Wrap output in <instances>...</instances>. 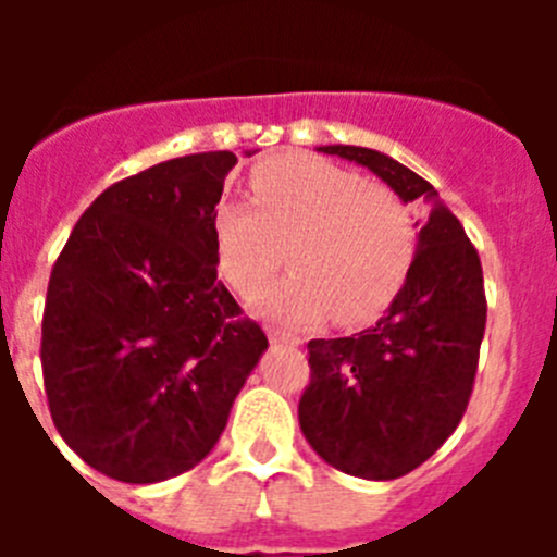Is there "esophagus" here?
I'll list each match as a JSON object with an SVG mask.
<instances>
[{
    "label": "esophagus",
    "mask_w": 557,
    "mask_h": 557,
    "mask_svg": "<svg viewBox=\"0 0 557 557\" xmlns=\"http://www.w3.org/2000/svg\"><path fill=\"white\" fill-rule=\"evenodd\" d=\"M268 337L270 343H287V346H301L304 339L298 334H289L284 329H268Z\"/></svg>",
    "instance_id": "1"
}]
</instances>
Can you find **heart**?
I'll use <instances>...</instances> for the list:
<instances>
[{
  "mask_svg": "<svg viewBox=\"0 0 557 557\" xmlns=\"http://www.w3.org/2000/svg\"><path fill=\"white\" fill-rule=\"evenodd\" d=\"M250 203H223L211 220L223 282L243 298L278 273H295L262 298L284 323L366 326L405 287L418 234L407 203L387 186L307 152H284L250 170Z\"/></svg>",
  "mask_w": 557,
  "mask_h": 557,
  "instance_id": "obj_1",
  "label": "heart"
}]
</instances>
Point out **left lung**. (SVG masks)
I'll list each match as a JSON object with an SVG mask.
<instances>
[{
    "label": "left lung",
    "instance_id": "1",
    "mask_svg": "<svg viewBox=\"0 0 557 557\" xmlns=\"http://www.w3.org/2000/svg\"><path fill=\"white\" fill-rule=\"evenodd\" d=\"M321 152L368 166L405 203L426 209L396 301L373 329L309 339V385L298 401L301 432L329 466L396 480L430 460L469 407L488 314L482 264L430 181L368 147Z\"/></svg>",
    "mask_w": 557,
    "mask_h": 557
}]
</instances>
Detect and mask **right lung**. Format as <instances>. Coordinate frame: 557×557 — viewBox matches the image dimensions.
I'll use <instances>...</instances> for the list:
<instances>
[{
  "instance_id": "1",
  "label": "right lung",
  "mask_w": 557,
  "mask_h": 557,
  "mask_svg": "<svg viewBox=\"0 0 557 557\" xmlns=\"http://www.w3.org/2000/svg\"><path fill=\"white\" fill-rule=\"evenodd\" d=\"M234 164L228 150L195 152L116 181L49 275V412L69 449L113 480L147 485L195 469L268 348L218 282L211 220Z\"/></svg>"
}]
</instances>
